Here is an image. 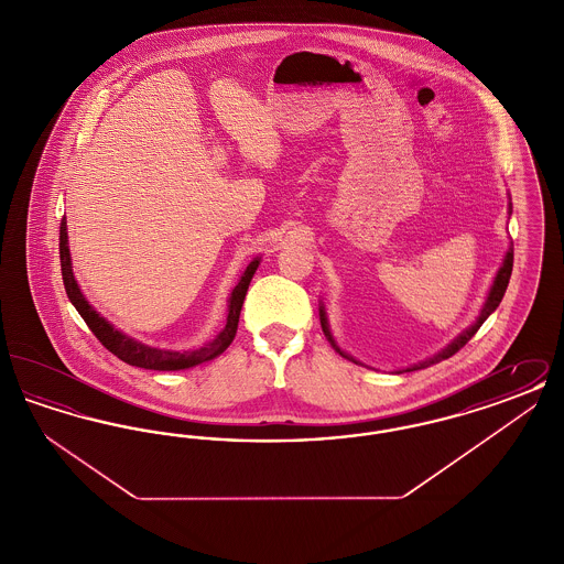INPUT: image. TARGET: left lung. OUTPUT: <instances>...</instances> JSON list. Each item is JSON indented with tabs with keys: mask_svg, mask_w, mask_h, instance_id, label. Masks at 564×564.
<instances>
[{
	"mask_svg": "<svg viewBox=\"0 0 564 564\" xmlns=\"http://www.w3.org/2000/svg\"><path fill=\"white\" fill-rule=\"evenodd\" d=\"M511 267H513V249L510 247V251H508V256H506V262H503V267L499 269L497 272V276H495V283H492V288H490V294H488V300H486V304H484L482 313H480V317H478V322L474 327H469L467 332H463L458 338H456L455 343L448 347V349L442 350L437 357H433L430 361H423V364H419V366H414V368H408L405 372H412V370H421V368H427L431 364H437V361H442V359H448V357H453L456 350L463 349L469 340H471V336L480 329V325H482L486 319H488V315L501 304V300H503V294H506V290H508V283H510L511 276ZM322 325L323 332H325V336L329 338V343L334 345V340H332V336H329V332H327V322H325V313H323L322 308ZM336 347V345H334ZM336 350L340 352V355H345L343 350L336 347ZM347 357V355H345Z\"/></svg>",
	"mask_w": 564,
	"mask_h": 564,
	"instance_id": "1",
	"label": "left lung"
}]
</instances>
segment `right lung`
<instances>
[{
	"mask_svg": "<svg viewBox=\"0 0 564 564\" xmlns=\"http://www.w3.org/2000/svg\"><path fill=\"white\" fill-rule=\"evenodd\" d=\"M65 217L61 221V230H58V253H61V274H63V285L67 297L72 300V304L76 306V311L80 313L82 319L90 327V332L97 336V340L113 352L118 359H122L124 364L134 366V368H145V370H159V372H171V370H184L192 368L205 361H212L215 357H219L224 350L230 347V343L237 336V327H239V315H241L242 300L247 294L249 281L253 276V272L258 269L260 260H253L245 274L239 281V285L232 290L230 295V308H228V319L226 327L217 334L214 343H209L203 349L192 350V352H177V350L150 349L141 343H137L133 338L120 334L118 329H113L104 317L97 315V311L84 300L80 288L74 279L72 264H69V249H67V232H65Z\"/></svg>",
	"mask_w": 564,
	"mask_h": 564,
	"instance_id": "1",
	"label": "right lung"
}]
</instances>
